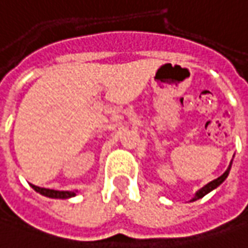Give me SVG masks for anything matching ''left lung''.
<instances>
[{"label":"left lung","mask_w":248,"mask_h":248,"mask_svg":"<svg viewBox=\"0 0 248 248\" xmlns=\"http://www.w3.org/2000/svg\"><path fill=\"white\" fill-rule=\"evenodd\" d=\"M233 161V160H232ZM230 167H232V163L229 164V167H227V170H226L225 172L219 177V178H216V180H213V181H211L209 184H206L205 186H202L199 191H197V194H195V197L191 199V202H194V201H197V199H201V198H203L206 194H209L211 191H213L215 188H217L222 182L225 181L226 178H227V175H229V172H230Z\"/></svg>","instance_id":"1"}]
</instances>
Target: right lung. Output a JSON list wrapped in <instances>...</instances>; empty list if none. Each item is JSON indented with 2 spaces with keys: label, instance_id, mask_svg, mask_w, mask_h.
Here are the masks:
<instances>
[{
  "label": "right lung",
  "instance_id": "right-lung-1",
  "mask_svg": "<svg viewBox=\"0 0 248 248\" xmlns=\"http://www.w3.org/2000/svg\"><path fill=\"white\" fill-rule=\"evenodd\" d=\"M32 188L39 192L40 195H45L47 198H54V199H67V198H73L76 197V191H56V189H47V188H40V186H36L33 184H31Z\"/></svg>",
  "mask_w": 248,
  "mask_h": 248
}]
</instances>
